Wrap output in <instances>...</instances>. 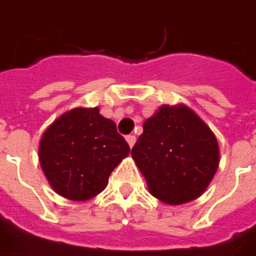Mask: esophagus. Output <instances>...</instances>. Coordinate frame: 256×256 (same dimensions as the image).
Returning a JSON list of instances; mask_svg holds the SVG:
<instances>
[{"instance_id":"1","label":"esophagus","mask_w":256,"mask_h":256,"mask_svg":"<svg viewBox=\"0 0 256 256\" xmlns=\"http://www.w3.org/2000/svg\"><path fill=\"white\" fill-rule=\"evenodd\" d=\"M126 141H128V146L133 148V146L136 144V136H128V137H126Z\"/></svg>"}]
</instances>
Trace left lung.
Wrapping results in <instances>:
<instances>
[{"mask_svg":"<svg viewBox=\"0 0 256 256\" xmlns=\"http://www.w3.org/2000/svg\"><path fill=\"white\" fill-rule=\"evenodd\" d=\"M132 156L148 190L169 205L192 201L206 190L219 166L215 134L186 105H164L142 124Z\"/></svg>","mask_w":256,"mask_h":256,"instance_id":"left-lung-1","label":"left lung"}]
</instances>
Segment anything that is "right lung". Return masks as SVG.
<instances>
[{"mask_svg": "<svg viewBox=\"0 0 256 256\" xmlns=\"http://www.w3.org/2000/svg\"><path fill=\"white\" fill-rule=\"evenodd\" d=\"M130 146L114 120L98 108H74L60 115L44 132L38 159L55 192L72 201H86L106 187Z\"/></svg>", "mask_w": 256, "mask_h": 256, "instance_id": "right-lung-1", "label": "right lung"}]
</instances>
